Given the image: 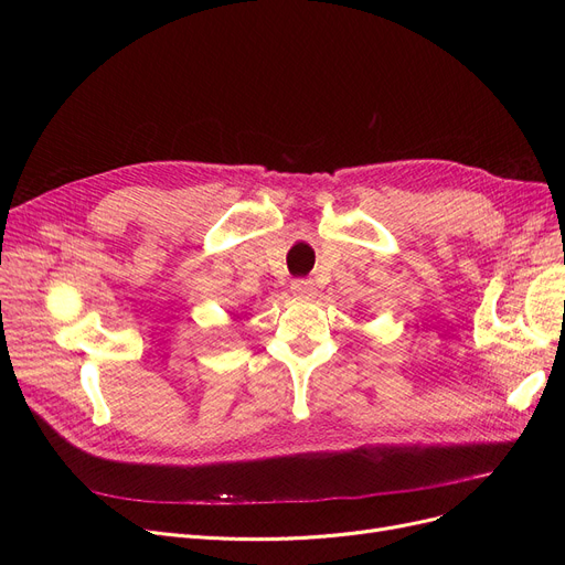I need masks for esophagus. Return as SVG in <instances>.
<instances>
[{"mask_svg": "<svg viewBox=\"0 0 565 565\" xmlns=\"http://www.w3.org/2000/svg\"><path fill=\"white\" fill-rule=\"evenodd\" d=\"M290 292L295 295V298H313L316 295V284L311 279H295L290 284Z\"/></svg>", "mask_w": 565, "mask_h": 565, "instance_id": "34e87169", "label": "esophagus"}]
</instances>
